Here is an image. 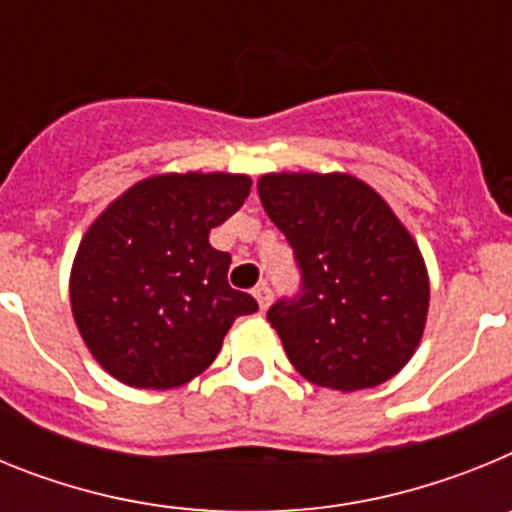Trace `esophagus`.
Masks as SVG:
<instances>
[{
    "label": "esophagus",
    "mask_w": 512,
    "mask_h": 512,
    "mask_svg": "<svg viewBox=\"0 0 512 512\" xmlns=\"http://www.w3.org/2000/svg\"><path fill=\"white\" fill-rule=\"evenodd\" d=\"M253 297H256V302H259V310L264 312L266 307L271 305V289H269V284H259V287L253 289Z\"/></svg>",
    "instance_id": "esophagus-1"
}]
</instances>
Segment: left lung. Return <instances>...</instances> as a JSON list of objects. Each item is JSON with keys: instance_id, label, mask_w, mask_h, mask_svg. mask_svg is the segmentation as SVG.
Masks as SVG:
<instances>
[{"instance_id": "left-lung-1", "label": "left lung", "mask_w": 512, "mask_h": 512, "mask_svg": "<svg viewBox=\"0 0 512 512\" xmlns=\"http://www.w3.org/2000/svg\"><path fill=\"white\" fill-rule=\"evenodd\" d=\"M259 197L300 266V292L266 312L292 366L341 392L395 377L423 338L431 300L408 228L348 174H264Z\"/></svg>"}]
</instances>
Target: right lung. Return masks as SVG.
<instances>
[{
  "mask_svg": "<svg viewBox=\"0 0 512 512\" xmlns=\"http://www.w3.org/2000/svg\"><path fill=\"white\" fill-rule=\"evenodd\" d=\"M246 174H158L89 225L71 266V312L104 372L138 390H171L220 354L256 300L228 284L230 253L210 230L241 210Z\"/></svg>",
  "mask_w": 512,
  "mask_h": 512,
  "instance_id": "right-lung-1",
  "label": "right lung"
}]
</instances>
